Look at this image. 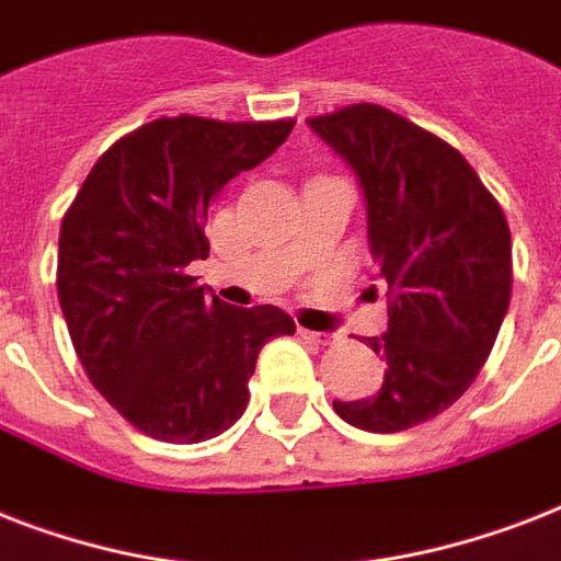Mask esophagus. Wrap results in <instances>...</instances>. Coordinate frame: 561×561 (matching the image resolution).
<instances>
[{"instance_id":"esophagus-1","label":"esophagus","mask_w":561,"mask_h":561,"mask_svg":"<svg viewBox=\"0 0 561 561\" xmlns=\"http://www.w3.org/2000/svg\"><path fill=\"white\" fill-rule=\"evenodd\" d=\"M299 334H302L306 341L317 343V346H329V343L337 341V334H332V332H308V329H299Z\"/></svg>"}]
</instances>
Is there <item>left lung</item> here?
Wrapping results in <instances>:
<instances>
[{"mask_svg":"<svg viewBox=\"0 0 561 561\" xmlns=\"http://www.w3.org/2000/svg\"><path fill=\"white\" fill-rule=\"evenodd\" d=\"M308 127L350 162L367 201L369 253L387 285V358L373 399L334 401L373 434L422 425L478 378L510 308L513 241L497 201L462 153L378 104H352Z\"/></svg>","mask_w":561,"mask_h":561,"instance_id":"obj_1","label":"left lung"}]
</instances>
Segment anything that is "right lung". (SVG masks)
<instances>
[{
	"label": "right lung",
	"instance_id": "add662e5",
	"mask_svg": "<svg viewBox=\"0 0 561 561\" xmlns=\"http://www.w3.org/2000/svg\"><path fill=\"white\" fill-rule=\"evenodd\" d=\"M294 130L279 122L178 116L122 136L60 224L57 299L92 387L142 434L192 445L232 427L282 308H236L188 264L209 255V206Z\"/></svg>",
	"mask_w": 561,
	"mask_h": 561
}]
</instances>
